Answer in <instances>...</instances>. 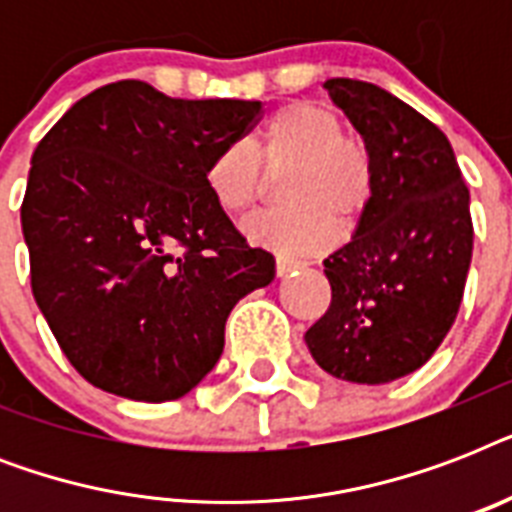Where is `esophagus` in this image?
Listing matches in <instances>:
<instances>
[{"label":"esophagus","instance_id":"1","mask_svg":"<svg viewBox=\"0 0 512 512\" xmlns=\"http://www.w3.org/2000/svg\"><path fill=\"white\" fill-rule=\"evenodd\" d=\"M305 263L300 260H289V257H276V276H289V273L300 271Z\"/></svg>","mask_w":512,"mask_h":512}]
</instances>
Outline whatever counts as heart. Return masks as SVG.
I'll use <instances>...</instances> for the list:
<instances>
[{"label":"heart","instance_id":"heart-1","mask_svg":"<svg viewBox=\"0 0 512 512\" xmlns=\"http://www.w3.org/2000/svg\"><path fill=\"white\" fill-rule=\"evenodd\" d=\"M268 175L281 177L287 207L257 212L244 223L252 244L279 255H313L335 241L337 219L353 228L374 193V162L364 140L345 132L340 116L319 103H289L265 122L255 151L228 143L212 156L204 183L225 215L247 212Z\"/></svg>","mask_w":512,"mask_h":512}]
</instances>
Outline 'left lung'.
Instances as JSON below:
<instances>
[{"instance_id": "obj_1", "label": "left lung", "mask_w": 512, "mask_h": 512, "mask_svg": "<svg viewBox=\"0 0 512 512\" xmlns=\"http://www.w3.org/2000/svg\"><path fill=\"white\" fill-rule=\"evenodd\" d=\"M324 90L369 146L374 193L353 239L324 260L332 303L305 342L332 377L382 385L420 369L457 319L470 191L444 132L404 100L358 79Z\"/></svg>"}]
</instances>
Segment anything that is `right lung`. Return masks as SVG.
Returning a JSON list of instances; mask_svg holds the SVG:
<instances>
[{"instance_id":"right-lung-1","label":"right lung","mask_w":512,"mask_h":512,"mask_svg":"<svg viewBox=\"0 0 512 512\" xmlns=\"http://www.w3.org/2000/svg\"><path fill=\"white\" fill-rule=\"evenodd\" d=\"M260 100L170 98L138 79L90 92L31 156L20 223L31 289L95 388L162 404L223 353L225 319L276 260L249 247L204 183Z\"/></svg>"}]
</instances>
